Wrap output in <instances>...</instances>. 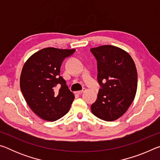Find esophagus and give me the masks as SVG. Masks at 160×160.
Listing matches in <instances>:
<instances>
[{"label": "esophagus", "mask_w": 160, "mask_h": 160, "mask_svg": "<svg viewBox=\"0 0 160 160\" xmlns=\"http://www.w3.org/2000/svg\"><path fill=\"white\" fill-rule=\"evenodd\" d=\"M85 90H86V89H85V88H83L82 90H80V91H78V92H77V93H78V94H82V93L83 92H85Z\"/></svg>", "instance_id": "34e87169"}]
</instances>
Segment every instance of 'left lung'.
I'll return each instance as SVG.
<instances>
[{
	"label": "left lung",
	"instance_id": "1",
	"mask_svg": "<svg viewBox=\"0 0 160 160\" xmlns=\"http://www.w3.org/2000/svg\"><path fill=\"white\" fill-rule=\"evenodd\" d=\"M90 51L97 61V81L101 87L91 111L100 119L113 121L126 112L135 98L136 67L126 51L114 46H100Z\"/></svg>",
	"mask_w": 160,
	"mask_h": 160
}]
</instances>
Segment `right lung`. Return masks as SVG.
<instances>
[{"instance_id":"obj_1","label":"right lung","mask_w":160,"mask_h":160,"mask_svg":"<svg viewBox=\"0 0 160 160\" xmlns=\"http://www.w3.org/2000/svg\"><path fill=\"white\" fill-rule=\"evenodd\" d=\"M75 51L44 48L34 53L24 65L20 80L21 91L30 109L44 120L56 121L69 112L75 96L60 75V69L64 59Z\"/></svg>"}]
</instances>
